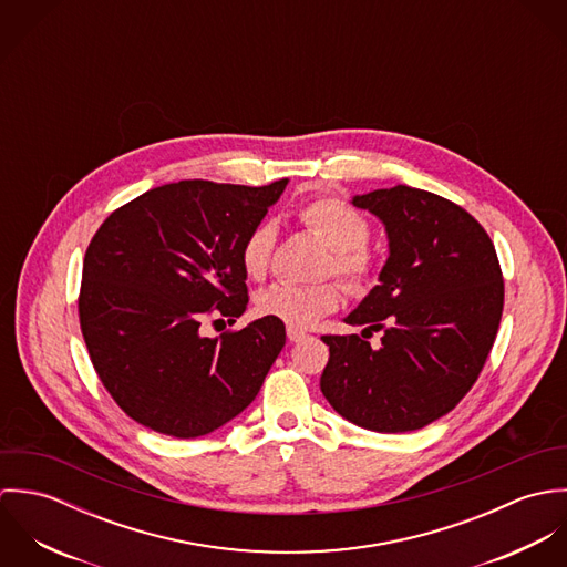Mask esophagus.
Masks as SVG:
<instances>
[{
    "instance_id": "obj_1",
    "label": "esophagus",
    "mask_w": 567,
    "mask_h": 567,
    "mask_svg": "<svg viewBox=\"0 0 567 567\" xmlns=\"http://www.w3.org/2000/svg\"><path fill=\"white\" fill-rule=\"evenodd\" d=\"M306 336H308L306 331L295 329V327H288V340H290V342H301Z\"/></svg>"
}]
</instances>
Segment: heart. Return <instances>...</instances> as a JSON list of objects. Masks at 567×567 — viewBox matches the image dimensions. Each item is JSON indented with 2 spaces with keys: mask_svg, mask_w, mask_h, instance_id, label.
I'll list each match as a JSON object with an SVG mask.
<instances>
[{
  "mask_svg": "<svg viewBox=\"0 0 567 567\" xmlns=\"http://www.w3.org/2000/svg\"><path fill=\"white\" fill-rule=\"evenodd\" d=\"M299 220L323 240L331 255L324 257L323 277H340L351 292H364L375 277V257L367 246L369 220L340 198H315L299 209ZM277 227L270 220L248 231L240 246V264L246 277L261 281L275 259ZM342 303V288L336 281L290 284L279 281L255 297L259 317L277 319L295 329L310 327Z\"/></svg>",
  "mask_w": 567,
  "mask_h": 567,
  "instance_id": "obj_1",
  "label": "heart"
}]
</instances>
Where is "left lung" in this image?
I'll list each match as a JSON object with an SVG mask.
<instances>
[{
    "label": "left lung",
    "instance_id": "8db88e82",
    "mask_svg": "<svg viewBox=\"0 0 567 567\" xmlns=\"http://www.w3.org/2000/svg\"><path fill=\"white\" fill-rule=\"evenodd\" d=\"M353 205L384 223L391 252L380 286L344 319L367 324L362 336H323L321 391L360 427L419 430L454 410L485 367L504 308L499 261L481 223L432 192L395 185Z\"/></svg>",
    "mask_w": 567,
    "mask_h": 567
}]
</instances>
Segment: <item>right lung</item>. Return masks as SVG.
Wrapping results in <instances>:
<instances>
[{"label": "right lung", "mask_w": 567, "mask_h": 567, "mask_svg": "<svg viewBox=\"0 0 567 567\" xmlns=\"http://www.w3.org/2000/svg\"><path fill=\"white\" fill-rule=\"evenodd\" d=\"M286 185L167 183L115 209L91 238L82 338L102 386L137 423L196 439L257 398L286 344L284 323L264 317L218 338L200 323L243 317L240 246Z\"/></svg>", "instance_id": "obj_1"}]
</instances>
